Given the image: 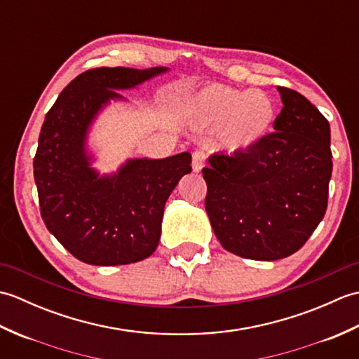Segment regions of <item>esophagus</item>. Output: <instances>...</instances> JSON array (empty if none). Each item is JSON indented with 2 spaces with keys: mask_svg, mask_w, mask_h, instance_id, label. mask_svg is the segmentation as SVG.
Segmentation results:
<instances>
[{
  "mask_svg": "<svg viewBox=\"0 0 359 359\" xmlns=\"http://www.w3.org/2000/svg\"><path fill=\"white\" fill-rule=\"evenodd\" d=\"M205 158H207V156H205L202 151L194 152V154H193V170H194V172H201V170L205 165Z\"/></svg>",
  "mask_w": 359,
  "mask_h": 359,
  "instance_id": "obj_1",
  "label": "esophagus"
}]
</instances>
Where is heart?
I'll use <instances>...</instances> for the list:
<instances>
[{"instance_id":"b5f03b06","label":"heart","mask_w":359,"mask_h":359,"mask_svg":"<svg viewBox=\"0 0 359 359\" xmlns=\"http://www.w3.org/2000/svg\"><path fill=\"white\" fill-rule=\"evenodd\" d=\"M182 117L202 129L217 128L222 147L233 152L255 148L276 121V104L264 90H238L208 85L196 90L182 103Z\"/></svg>"}]
</instances>
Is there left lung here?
Segmentation results:
<instances>
[{"label":"left lung","instance_id":"8db88e82","mask_svg":"<svg viewBox=\"0 0 359 359\" xmlns=\"http://www.w3.org/2000/svg\"><path fill=\"white\" fill-rule=\"evenodd\" d=\"M284 108L255 148L208 157L205 210L230 253L278 261L296 253L321 222L332 177L330 125L306 97L278 88Z\"/></svg>","mask_w":359,"mask_h":359}]
</instances>
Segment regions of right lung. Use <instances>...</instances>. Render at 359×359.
<instances>
[{
	"instance_id": "obj_1",
	"label": "right lung",
	"mask_w": 359,
	"mask_h": 359,
	"mask_svg": "<svg viewBox=\"0 0 359 359\" xmlns=\"http://www.w3.org/2000/svg\"><path fill=\"white\" fill-rule=\"evenodd\" d=\"M149 69L98 67L75 77L58 95L41 126L34 177L46 228L79 261L126 265L154 253L168 197L185 174L191 154L128 158L102 174L89 134L111 103H128L117 90L135 89L166 74Z\"/></svg>"
}]
</instances>
